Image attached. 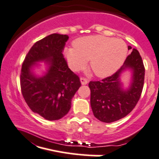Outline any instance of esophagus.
<instances>
[{"label":"esophagus","mask_w":159,"mask_h":159,"mask_svg":"<svg viewBox=\"0 0 159 159\" xmlns=\"http://www.w3.org/2000/svg\"><path fill=\"white\" fill-rule=\"evenodd\" d=\"M80 81H81L82 85H86L88 83V80L86 77H81L80 78Z\"/></svg>","instance_id":"esophagus-1"}]
</instances>
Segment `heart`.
Segmentation results:
<instances>
[{
  "label": "heart",
  "mask_w": 159,
  "mask_h": 159,
  "mask_svg": "<svg viewBox=\"0 0 159 159\" xmlns=\"http://www.w3.org/2000/svg\"><path fill=\"white\" fill-rule=\"evenodd\" d=\"M73 45V48L65 50L71 67L80 70L90 60L91 70L99 77H106L115 73L127 55V46L123 40L105 36L81 37Z\"/></svg>",
  "instance_id": "heart-1"
}]
</instances>
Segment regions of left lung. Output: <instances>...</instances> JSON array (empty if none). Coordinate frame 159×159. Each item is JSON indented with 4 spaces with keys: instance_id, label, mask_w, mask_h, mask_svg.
Segmentation results:
<instances>
[{
    "instance_id": "obj_1",
    "label": "left lung",
    "mask_w": 159,
    "mask_h": 159,
    "mask_svg": "<svg viewBox=\"0 0 159 159\" xmlns=\"http://www.w3.org/2000/svg\"><path fill=\"white\" fill-rule=\"evenodd\" d=\"M129 50L132 49L128 47ZM130 68L134 70V80L130 88L121 89L119 76L122 70ZM145 80V66L142 57L133 49L114 74L99 81H90V104L93 115L103 122H112L126 116L139 100Z\"/></svg>"
}]
</instances>
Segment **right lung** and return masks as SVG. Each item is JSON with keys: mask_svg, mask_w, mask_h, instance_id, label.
<instances>
[{"mask_svg": "<svg viewBox=\"0 0 159 159\" xmlns=\"http://www.w3.org/2000/svg\"><path fill=\"white\" fill-rule=\"evenodd\" d=\"M69 37L53 34L33 45L22 64L20 82L23 97L29 108L47 120H57L71 108V99L81 86L79 76L68 67L63 55ZM47 60L48 73L40 78L30 72L34 63Z\"/></svg>", "mask_w": 159, "mask_h": 159, "instance_id": "obj_1", "label": "right lung"}]
</instances>
